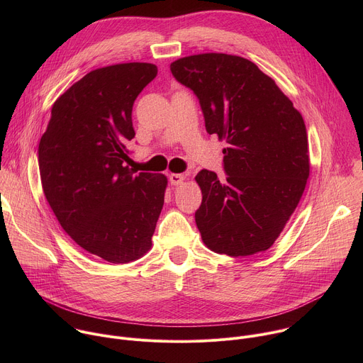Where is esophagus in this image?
<instances>
[{"mask_svg":"<svg viewBox=\"0 0 363 363\" xmlns=\"http://www.w3.org/2000/svg\"><path fill=\"white\" fill-rule=\"evenodd\" d=\"M184 181H185V177L182 174H171L169 175L171 185H181V184H184Z\"/></svg>","mask_w":363,"mask_h":363,"instance_id":"obj_1","label":"esophagus"}]
</instances>
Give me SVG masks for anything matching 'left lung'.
I'll list each match as a JSON object with an SVG mask.
<instances>
[{
    "label": "left lung",
    "instance_id": "1",
    "mask_svg": "<svg viewBox=\"0 0 363 363\" xmlns=\"http://www.w3.org/2000/svg\"><path fill=\"white\" fill-rule=\"evenodd\" d=\"M199 99L205 129L227 142V181L202 169L195 223L203 244L230 257L269 250L304 192L310 174L306 125L291 100L252 62L203 53L171 63Z\"/></svg>",
    "mask_w": 363,
    "mask_h": 363
}]
</instances>
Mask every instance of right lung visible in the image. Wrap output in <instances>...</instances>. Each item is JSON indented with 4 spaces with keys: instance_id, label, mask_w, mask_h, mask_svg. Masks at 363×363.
<instances>
[{
    "instance_id": "right-lung-1",
    "label": "right lung",
    "mask_w": 363,
    "mask_h": 363,
    "mask_svg": "<svg viewBox=\"0 0 363 363\" xmlns=\"http://www.w3.org/2000/svg\"><path fill=\"white\" fill-rule=\"evenodd\" d=\"M152 63L91 70L51 108L38 145L41 186L62 228L113 264L143 257L164 206V174L132 171L133 101L152 82Z\"/></svg>"
}]
</instances>
